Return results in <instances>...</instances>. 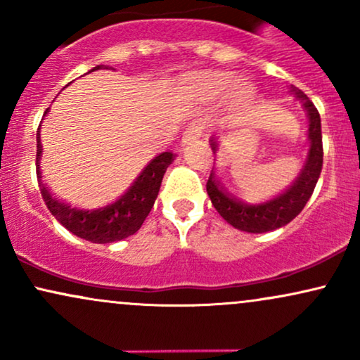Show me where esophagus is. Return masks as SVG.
Instances as JSON below:
<instances>
[{
    "label": "esophagus",
    "instance_id": "34e87169",
    "mask_svg": "<svg viewBox=\"0 0 360 360\" xmlns=\"http://www.w3.org/2000/svg\"><path fill=\"white\" fill-rule=\"evenodd\" d=\"M200 137H201V127H196V125L188 127L183 135V146H193V143Z\"/></svg>",
    "mask_w": 360,
    "mask_h": 360
}]
</instances>
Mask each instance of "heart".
<instances>
[{"instance_id": "b5f03b06", "label": "heart", "mask_w": 360, "mask_h": 360, "mask_svg": "<svg viewBox=\"0 0 360 360\" xmlns=\"http://www.w3.org/2000/svg\"><path fill=\"white\" fill-rule=\"evenodd\" d=\"M233 82V74L229 71H205L198 72L186 81V89L193 98L200 101L212 103L220 100L225 94L229 98L230 106L233 108H243L252 100V88L243 81Z\"/></svg>"}]
</instances>
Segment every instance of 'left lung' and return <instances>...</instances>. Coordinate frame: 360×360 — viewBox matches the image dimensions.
Listing matches in <instances>:
<instances>
[{
    "mask_svg": "<svg viewBox=\"0 0 360 360\" xmlns=\"http://www.w3.org/2000/svg\"><path fill=\"white\" fill-rule=\"evenodd\" d=\"M291 93L303 103L309 118L308 139H309V152L307 164L301 169V174L298 179L289 186L283 194L272 198L260 205H249L237 200L230 193H226L221 188L220 183L214 177V172L208 177L206 183V191H208L210 200L218 213L225 218L230 225L235 229L243 230L249 233H264L271 230L281 229L288 225L292 218H296L308 203L309 196L313 194V189L320 177L321 166H323V143H321V122L320 113L315 108L309 98L303 91L291 86ZM212 150L217 152L218 143L212 139L210 140Z\"/></svg>",
    "mask_w": 360,
    "mask_h": 360,
    "instance_id": "1",
    "label": "left lung"
}]
</instances>
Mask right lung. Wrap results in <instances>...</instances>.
I'll use <instances>...</instances> for the list:
<instances>
[{
  "label": "right lung",
  "instance_id": "add662e5",
  "mask_svg": "<svg viewBox=\"0 0 360 360\" xmlns=\"http://www.w3.org/2000/svg\"><path fill=\"white\" fill-rule=\"evenodd\" d=\"M96 69H108L106 65H96L89 72ZM49 111V108H47ZM44 113V117L47 115ZM40 155H42V143H40V128L37 130V177H40ZM174 160L172 152H162L148 162V166L140 172V176L128 188V191L120 196L115 203L103 206L96 210H77L62 203L53 198L51 191L45 188L42 181H39L40 193L56 217V220L64 225L69 232L94 243L118 242L134 235L142 226L147 214L150 213L154 201L159 194L160 183L166 174L167 167Z\"/></svg>",
  "mask_w": 360,
  "mask_h": 360
}]
</instances>
